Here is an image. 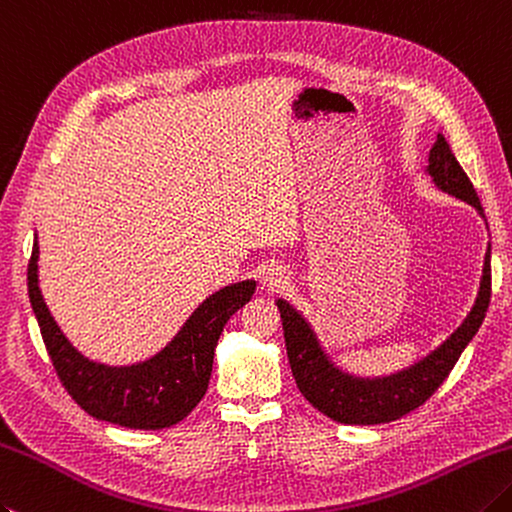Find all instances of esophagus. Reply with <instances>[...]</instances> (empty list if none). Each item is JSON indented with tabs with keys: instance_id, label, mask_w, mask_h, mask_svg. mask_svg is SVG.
Masks as SVG:
<instances>
[{
	"instance_id": "34e87169",
	"label": "esophagus",
	"mask_w": 512,
	"mask_h": 512,
	"mask_svg": "<svg viewBox=\"0 0 512 512\" xmlns=\"http://www.w3.org/2000/svg\"><path fill=\"white\" fill-rule=\"evenodd\" d=\"M264 284L268 288H279L284 284V273L282 268H268L266 275H264Z\"/></svg>"
}]
</instances>
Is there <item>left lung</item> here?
Instances as JSON below:
<instances>
[{
    "instance_id": "8db88e82",
    "label": "left lung",
    "mask_w": 512,
    "mask_h": 512,
    "mask_svg": "<svg viewBox=\"0 0 512 512\" xmlns=\"http://www.w3.org/2000/svg\"><path fill=\"white\" fill-rule=\"evenodd\" d=\"M428 175L433 182L462 202L475 206L482 213L477 190L470 177L459 166L457 157L450 150L444 135H437L435 146L430 148ZM490 304V246L484 259V275L479 284L477 302L470 310L464 324L459 326L435 353H430L413 368L384 379H359L346 375L328 362L326 353L319 346L317 337L306 319L288 306L284 299H277L279 315H282L286 353L295 384L302 395L319 413L335 419L339 424H386L408 415L433 397L435 390L444 384L450 370L457 364L470 339L482 326Z\"/></svg>"
}]
</instances>
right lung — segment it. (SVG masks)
<instances>
[{
	"label": "right lung",
	"mask_w": 512,
	"mask_h": 512,
	"mask_svg": "<svg viewBox=\"0 0 512 512\" xmlns=\"http://www.w3.org/2000/svg\"><path fill=\"white\" fill-rule=\"evenodd\" d=\"M37 257L35 237L28 262V297L59 382L88 415L126 428H168L202 402L217 339L228 319L255 293L253 279L222 288L190 315L162 353L142 364L110 368L77 353L55 324L37 284Z\"/></svg>",
	"instance_id": "obj_1"
}]
</instances>
